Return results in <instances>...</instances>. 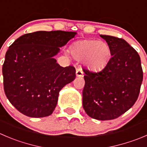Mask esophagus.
<instances>
[{
  "instance_id": "34e87169",
  "label": "esophagus",
  "mask_w": 147,
  "mask_h": 147,
  "mask_svg": "<svg viewBox=\"0 0 147 147\" xmlns=\"http://www.w3.org/2000/svg\"><path fill=\"white\" fill-rule=\"evenodd\" d=\"M76 75H77V77H82V76H83V71H82V68H81V67L77 68Z\"/></svg>"
}]
</instances>
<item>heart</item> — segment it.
<instances>
[{
  "mask_svg": "<svg viewBox=\"0 0 147 147\" xmlns=\"http://www.w3.org/2000/svg\"><path fill=\"white\" fill-rule=\"evenodd\" d=\"M69 52L74 58L82 60L87 67L95 71L103 69L111 56V50L106 42L93 39L75 42L70 46Z\"/></svg>",
  "mask_w": 147,
  "mask_h": 147,
  "instance_id": "b5f03b06",
  "label": "heart"
}]
</instances>
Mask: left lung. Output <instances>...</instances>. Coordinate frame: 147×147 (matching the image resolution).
Segmentation results:
<instances>
[{"label": "left lung", "mask_w": 147, "mask_h": 147, "mask_svg": "<svg viewBox=\"0 0 147 147\" xmlns=\"http://www.w3.org/2000/svg\"><path fill=\"white\" fill-rule=\"evenodd\" d=\"M109 45L111 58L99 72L83 69L82 105L97 120H112L130 109L139 97L143 80L138 52L124 39L100 35Z\"/></svg>", "instance_id": "left-lung-1"}]
</instances>
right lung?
<instances>
[{
  "label": "right lung",
  "instance_id": "1",
  "mask_svg": "<svg viewBox=\"0 0 147 147\" xmlns=\"http://www.w3.org/2000/svg\"><path fill=\"white\" fill-rule=\"evenodd\" d=\"M76 34L36 31L21 36L9 47L2 69L4 91L18 111L32 118L53 113L59 91L76 77L73 66L62 67L53 57Z\"/></svg>",
  "mask_w": 147,
  "mask_h": 147
}]
</instances>
